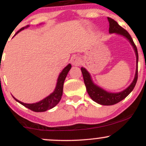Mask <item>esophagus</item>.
<instances>
[{"instance_id": "esophagus-1", "label": "esophagus", "mask_w": 146, "mask_h": 146, "mask_svg": "<svg viewBox=\"0 0 146 146\" xmlns=\"http://www.w3.org/2000/svg\"><path fill=\"white\" fill-rule=\"evenodd\" d=\"M81 59L78 56H74L71 59V63L73 64V65L74 66H80L81 64Z\"/></svg>"}]
</instances>
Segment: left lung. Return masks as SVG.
<instances>
[{
	"instance_id": "obj_1",
	"label": "left lung",
	"mask_w": 146,
	"mask_h": 146,
	"mask_svg": "<svg viewBox=\"0 0 146 146\" xmlns=\"http://www.w3.org/2000/svg\"><path fill=\"white\" fill-rule=\"evenodd\" d=\"M108 22H109V33H117L118 34H121L122 36H125V38H128L129 41L130 42V43L132 45V46H133L137 56V70L136 73H135V79H134L133 82L129 86L128 88H127L123 91L120 92V93H111L105 91L104 90L102 89L101 88L95 85L93 82H92L91 78H90V76L89 73H88V71L84 68H81L82 73L84 78V82L85 85H86V90L88 92L89 96L90 97V98L93 101L97 102V103L104 106L114 105L115 104H117L118 102H121V100H123V99L126 98L131 93L132 90L134 89L137 82V79H138L139 56L136 45H135V42H133L132 37L130 36V35L129 34V33L126 30L123 29V27H121L116 21H114L113 18L108 17Z\"/></svg>"
}]
</instances>
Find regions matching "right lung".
Wrapping results in <instances>:
<instances>
[{
	"mask_svg": "<svg viewBox=\"0 0 146 146\" xmlns=\"http://www.w3.org/2000/svg\"><path fill=\"white\" fill-rule=\"evenodd\" d=\"M29 26H27L26 27H27ZM25 27L21 28L19 31L16 32V34L19 32V31H22L23 29H24ZM15 34V35H16ZM71 65L68 64L63 69V71L61 72L59 75V78L58 79V82H57V85L56 87V89H55L54 92L53 93H51V95H48V97H46V98L42 100V101L38 102V103L35 104H25L23 102H20L19 100H16V98H14V100L18 102H19L20 104H21L22 105H23L26 108H29V109L31 110L32 111L34 112H44L46 111L47 110L51 109V108H53L55 106H56L59 103L62 98V92H63V85L64 82L65 78H66V75L68 74V72L69 71V70L71 69Z\"/></svg>",
	"mask_w": 146,
	"mask_h": 146,
	"instance_id": "add662e5",
	"label": "right lung"
}]
</instances>
